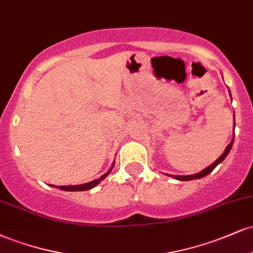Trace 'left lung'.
I'll list each match as a JSON object with an SVG mask.
<instances>
[{
  "instance_id": "obj_1",
  "label": "left lung",
  "mask_w": 253,
  "mask_h": 253,
  "mask_svg": "<svg viewBox=\"0 0 253 253\" xmlns=\"http://www.w3.org/2000/svg\"><path fill=\"white\" fill-rule=\"evenodd\" d=\"M229 95H231V94H229ZM232 145H233V140H232L231 143H229V144L227 145V147H226L225 152H223L222 155L220 156L219 158H217L216 161L214 162L213 164L210 165V167H208V168H206V169H205V170H202L201 172L195 173V175H188V176H173V178L178 179V181H191V179H199V178H202V177L207 176L208 173L211 172V171H213L214 169H215L217 164L221 163V162L223 161V159H225L226 157H227V155L229 153V151H231V149H232Z\"/></svg>"
}]
</instances>
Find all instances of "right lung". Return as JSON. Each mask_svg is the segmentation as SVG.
<instances>
[{
  "label": "right lung",
  "instance_id": "right-lung-1",
  "mask_svg": "<svg viewBox=\"0 0 253 253\" xmlns=\"http://www.w3.org/2000/svg\"><path fill=\"white\" fill-rule=\"evenodd\" d=\"M113 168H114V164H113ZM113 168L108 171V172H106V173H104V175L101 176L100 178L94 179V181H91V182H89V183H84V184H78V185H63V187H58V188H59V189H62V190H66V191L89 190V189H91V188H94L95 185H97L98 183L102 181V179L106 178V177L110 173V171L113 170Z\"/></svg>",
  "mask_w": 253,
  "mask_h": 253
}]
</instances>
